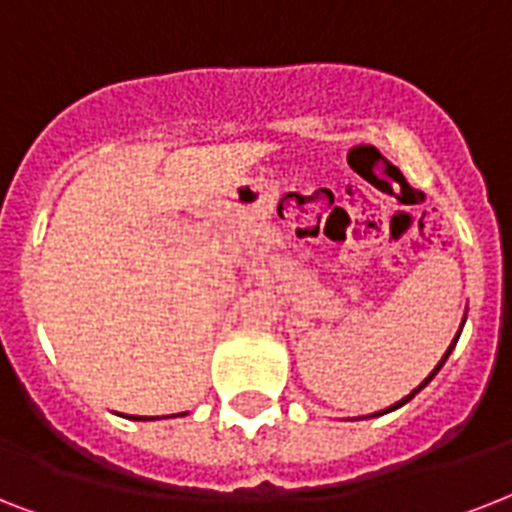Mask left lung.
Segmentation results:
<instances>
[{
    "instance_id": "obj_1",
    "label": "left lung",
    "mask_w": 512,
    "mask_h": 512,
    "mask_svg": "<svg viewBox=\"0 0 512 512\" xmlns=\"http://www.w3.org/2000/svg\"><path fill=\"white\" fill-rule=\"evenodd\" d=\"M457 337H460V335H457ZM457 337H454V342H457ZM454 342H452V345H449V350H446V356H444V358H441V361H438V366H436V369H433V372H430V377H428V380H425V382H422L420 388H425V385H428V382H430V380H433V377H436V372H438V369H441V366H444V361H446V358H449V353H452V348H454ZM420 388H417V390H420ZM417 390H414V393H417ZM414 393H412V396H414ZM412 396H409V398H412ZM409 398H404V401H398V404H396V406L406 404V401H409ZM396 406H390V409H396Z\"/></svg>"
}]
</instances>
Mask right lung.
I'll list each match as a JSON object with an SVG mask.
<instances>
[{"instance_id": "add662e5", "label": "right lung", "mask_w": 512, "mask_h": 512, "mask_svg": "<svg viewBox=\"0 0 512 512\" xmlns=\"http://www.w3.org/2000/svg\"><path fill=\"white\" fill-rule=\"evenodd\" d=\"M132 420H148V417H132ZM151 420H154V417H151Z\"/></svg>"}]
</instances>
